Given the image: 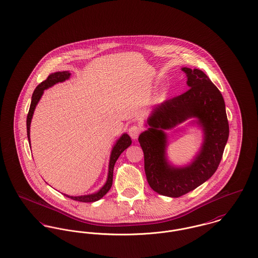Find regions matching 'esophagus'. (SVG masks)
Instances as JSON below:
<instances>
[{"instance_id":"34e87169","label":"esophagus","mask_w":258,"mask_h":258,"mask_svg":"<svg viewBox=\"0 0 258 258\" xmlns=\"http://www.w3.org/2000/svg\"><path fill=\"white\" fill-rule=\"evenodd\" d=\"M141 132H142V127L139 126V125H136V124H135V125H132V126L128 128V135L131 136V138H132L133 140H137V139L139 138Z\"/></svg>"}]
</instances>
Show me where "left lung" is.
Masks as SVG:
<instances>
[{
    "label": "left lung",
    "instance_id": "8db88e82",
    "mask_svg": "<svg viewBox=\"0 0 258 258\" xmlns=\"http://www.w3.org/2000/svg\"><path fill=\"white\" fill-rule=\"evenodd\" d=\"M189 90L157 105L147 118L148 130L139 142L144 154L147 182L156 193L178 198L193 191L210 179L219 167L229 139V121L224 98L219 89L199 69L183 67ZM191 117L204 133L200 153L187 167L175 168L166 159L167 136L170 129Z\"/></svg>",
    "mask_w": 258,
    "mask_h": 258
}]
</instances>
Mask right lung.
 Returning <instances> with one entry per match:
<instances>
[{"instance_id": "add662e5", "label": "right lung", "mask_w": 258, "mask_h": 258, "mask_svg": "<svg viewBox=\"0 0 258 258\" xmlns=\"http://www.w3.org/2000/svg\"><path fill=\"white\" fill-rule=\"evenodd\" d=\"M70 73L68 71H62V72H55V73H51L46 80H44L43 82H41L38 86L35 88L32 97H31V103H30V107H29V114L27 117V132H28V139H29V143L30 144V140H29V128H30V121L33 115L34 109L38 103V101L40 100L43 91L49 87L55 85L56 83L59 82H63L67 79H69L70 77ZM132 144V140L128 137V135L123 134L115 143L112 152H111V156H110V162H109V173H108V179L105 183V185L97 192L94 194H90V195H84V196H77V197H73V196H68L65 195L66 197L72 199V200L78 201V202H83V203H91V202H96V201L100 200L101 198H103L111 189L112 184H113V174H114V166H115V161L117 160V158L119 157V155L121 154L122 151H124L130 145Z\"/></svg>"}]
</instances>
